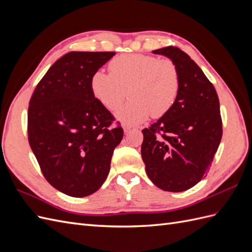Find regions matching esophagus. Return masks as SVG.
I'll list each match as a JSON object with an SVG mask.
<instances>
[{
  "instance_id": "esophagus-1",
  "label": "esophagus",
  "mask_w": 252,
  "mask_h": 252,
  "mask_svg": "<svg viewBox=\"0 0 252 252\" xmlns=\"http://www.w3.org/2000/svg\"><path fill=\"white\" fill-rule=\"evenodd\" d=\"M123 129H124V132H125V133H128L129 131L131 130V128L129 127V126H126V125H124V126H123Z\"/></svg>"
}]
</instances>
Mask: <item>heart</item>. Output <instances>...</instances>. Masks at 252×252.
Here are the masks:
<instances>
[{
	"instance_id": "b5f03b06",
	"label": "heart",
	"mask_w": 252,
	"mask_h": 252,
	"mask_svg": "<svg viewBox=\"0 0 252 252\" xmlns=\"http://www.w3.org/2000/svg\"><path fill=\"white\" fill-rule=\"evenodd\" d=\"M109 70L110 73L96 70L90 79V89L96 100L109 110L119 108L127 91L131 101L116 113V118L124 125H139L150 116L162 117L177 100L180 73L170 60L123 55L110 61Z\"/></svg>"
}]
</instances>
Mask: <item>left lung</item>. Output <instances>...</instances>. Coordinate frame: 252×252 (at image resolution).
Here are the masks:
<instances>
[{"instance_id":"obj_1","label":"left lung","mask_w":252,"mask_h":252,"mask_svg":"<svg viewBox=\"0 0 252 252\" xmlns=\"http://www.w3.org/2000/svg\"><path fill=\"white\" fill-rule=\"evenodd\" d=\"M168 58L180 73L177 100L162 118L142 130L148 178L164 191L181 192L206 177L222 139L217 91L187 53L168 46L152 51Z\"/></svg>"}]
</instances>
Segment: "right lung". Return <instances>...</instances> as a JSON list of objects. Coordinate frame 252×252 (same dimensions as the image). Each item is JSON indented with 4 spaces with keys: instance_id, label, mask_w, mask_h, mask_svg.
Listing matches in <instances>:
<instances>
[{
    "instance_id": "add662e5",
    "label": "right lung",
    "mask_w": 252,
    "mask_h": 252,
    "mask_svg": "<svg viewBox=\"0 0 252 252\" xmlns=\"http://www.w3.org/2000/svg\"><path fill=\"white\" fill-rule=\"evenodd\" d=\"M116 55L70 51L53 64L29 102L28 140L51 186L73 197L94 193L110 170L123 128L94 96L93 74Z\"/></svg>"
}]
</instances>
